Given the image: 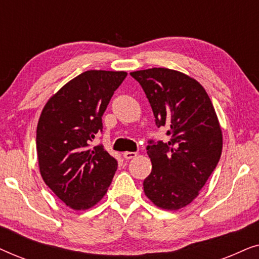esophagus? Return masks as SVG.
I'll use <instances>...</instances> for the list:
<instances>
[{"instance_id":"34e87169","label":"esophagus","mask_w":259,"mask_h":259,"mask_svg":"<svg viewBox=\"0 0 259 259\" xmlns=\"http://www.w3.org/2000/svg\"><path fill=\"white\" fill-rule=\"evenodd\" d=\"M123 158L126 159V160H128V159H133L137 157V153L136 152H123Z\"/></svg>"}]
</instances>
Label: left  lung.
Listing matches in <instances>:
<instances>
[{
	"mask_svg": "<svg viewBox=\"0 0 259 259\" xmlns=\"http://www.w3.org/2000/svg\"><path fill=\"white\" fill-rule=\"evenodd\" d=\"M150 102L155 125L166 127L168 141L148 140L151 175L144 192L157 206L178 210L189 205L214 171L223 136L213 105L192 77L168 68L131 73Z\"/></svg>",
	"mask_w": 259,
	"mask_h": 259,
	"instance_id": "obj_1",
	"label": "left lung"
}]
</instances>
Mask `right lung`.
Returning <instances> with one entry per match:
<instances>
[{"instance_id": "right-lung-1", "label": "right lung", "mask_w": 259, "mask_h": 259, "mask_svg": "<svg viewBox=\"0 0 259 259\" xmlns=\"http://www.w3.org/2000/svg\"><path fill=\"white\" fill-rule=\"evenodd\" d=\"M126 72L87 70L66 83L42 109L36 130L38 166L46 185L74 210L98 203L118 161L102 145V115Z\"/></svg>"}]
</instances>
